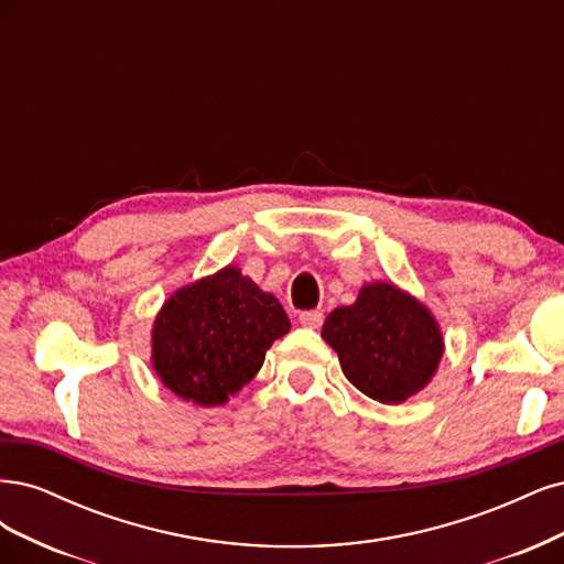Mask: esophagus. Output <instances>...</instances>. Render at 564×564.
Listing matches in <instances>:
<instances>
[{
	"mask_svg": "<svg viewBox=\"0 0 564 564\" xmlns=\"http://www.w3.org/2000/svg\"><path fill=\"white\" fill-rule=\"evenodd\" d=\"M300 323L308 330H318L323 325V312H318V308H308V312L300 314Z\"/></svg>",
	"mask_w": 564,
	"mask_h": 564,
	"instance_id": "34e87169",
	"label": "esophagus"
}]
</instances>
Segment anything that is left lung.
Segmentation results:
<instances>
[{
	"mask_svg": "<svg viewBox=\"0 0 564 564\" xmlns=\"http://www.w3.org/2000/svg\"><path fill=\"white\" fill-rule=\"evenodd\" d=\"M351 384L379 403H403L429 384L443 339L426 306L389 283L362 285L356 304L323 323Z\"/></svg>",
	"mask_w": 564,
	"mask_h": 564,
	"instance_id": "obj_1",
	"label": "left lung"
}]
</instances>
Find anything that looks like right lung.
Segmentation results:
<instances>
[{"instance_id":"right-lung-1","label":"right lung","mask_w":564,"mask_h":564,"mask_svg":"<svg viewBox=\"0 0 564 564\" xmlns=\"http://www.w3.org/2000/svg\"><path fill=\"white\" fill-rule=\"evenodd\" d=\"M288 330L279 300L227 267L163 304L152 333L154 370L185 401L223 405L258 375L267 349Z\"/></svg>"}]
</instances>
